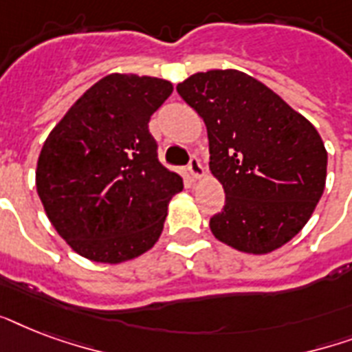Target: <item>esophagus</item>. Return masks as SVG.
I'll list each match as a JSON object with an SVG mask.
<instances>
[{"label":"esophagus","instance_id":"esophagus-1","mask_svg":"<svg viewBox=\"0 0 352 352\" xmlns=\"http://www.w3.org/2000/svg\"><path fill=\"white\" fill-rule=\"evenodd\" d=\"M188 171H190V175H192L193 179H201V177L204 175V168H203V164H201V160H199L197 157H192V159H190V164H188Z\"/></svg>","mask_w":352,"mask_h":352}]
</instances>
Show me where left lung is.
<instances>
[{
    "instance_id": "8db88e82",
    "label": "left lung",
    "mask_w": 352,
    "mask_h": 352,
    "mask_svg": "<svg viewBox=\"0 0 352 352\" xmlns=\"http://www.w3.org/2000/svg\"><path fill=\"white\" fill-rule=\"evenodd\" d=\"M177 93L206 124L210 170L225 188L212 234L235 250L268 254L311 219L327 177L316 127L259 80L235 69L195 73Z\"/></svg>"
}]
</instances>
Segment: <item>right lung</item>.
<instances>
[{
    "mask_svg": "<svg viewBox=\"0 0 352 352\" xmlns=\"http://www.w3.org/2000/svg\"><path fill=\"white\" fill-rule=\"evenodd\" d=\"M171 91L168 80L107 74L49 133L36 190L52 226L80 256L117 265L159 241L182 179L159 162L148 122Z\"/></svg>",
    "mask_w": 352,
    "mask_h": 352,
    "instance_id": "add662e5",
    "label": "right lung"
}]
</instances>
